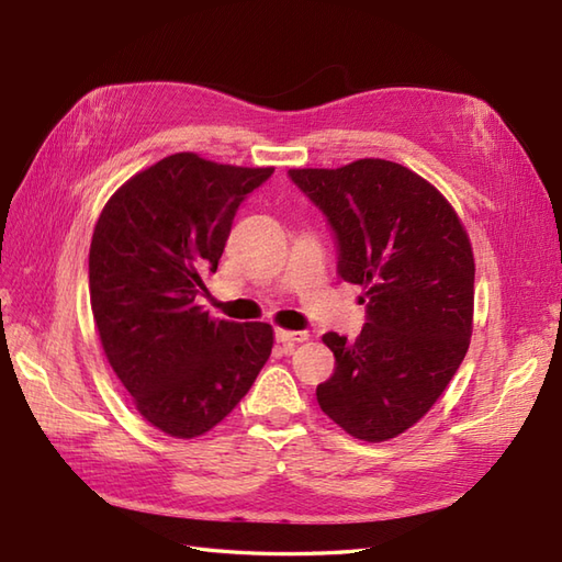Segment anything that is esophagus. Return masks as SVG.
<instances>
[{
	"instance_id": "1",
	"label": "esophagus",
	"mask_w": 562,
	"mask_h": 562,
	"mask_svg": "<svg viewBox=\"0 0 562 562\" xmlns=\"http://www.w3.org/2000/svg\"><path fill=\"white\" fill-rule=\"evenodd\" d=\"M274 340L282 342V345H296V342L308 340V333H304V330H284V328H278V330H274Z\"/></svg>"
}]
</instances>
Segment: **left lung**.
Listing matches in <instances>:
<instances>
[{"label": "left lung", "instance_id": "1", "mask_svg": "<svg viewBox=\"0 0 562 562\" xmlns=\"http://www.w3.org/2000/svg\"><path fill=\"white\" fill-rule=\"evenodd\" d=\"M290 178L328 217L340 278L367 300L360 336H324L336 372L316 389L321 411L355 439L398 437L432 408L469 350L471 238L449 200L401 164L357 159L290 169Z\"/></svg>", "mask_w": 562, "mask_h": 562}]
</instances>
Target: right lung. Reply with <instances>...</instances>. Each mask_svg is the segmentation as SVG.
I'll return each mask as SVG.
<instances>
[{
  "mask_svg": "<svg viewBox=\"0 0 562 562\" xmlns=\"http://www.w3.org/2000/svg\"><path fill=\"white\" fill-rule=\"evenodd\" d=\"M272 171L171 154L117 188L93 226L89 296L101 348L164 435L210 432L268 362L270 324L217 321L195 300L238 205Z\"/></svg>",
  "mask_w": 562,
  "mask_h": 562,
  "instance_id": "1",
  "label": "right lung"
}]
</instances>
